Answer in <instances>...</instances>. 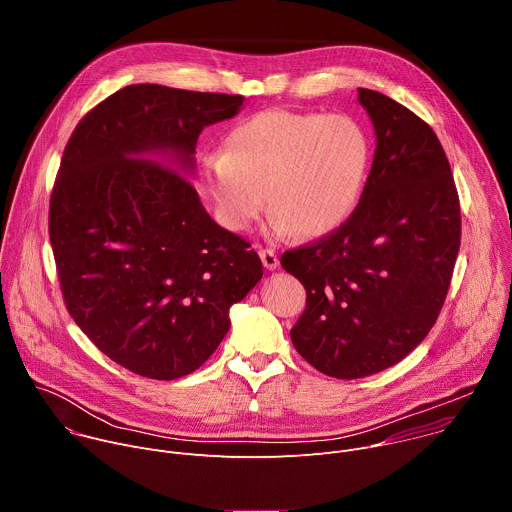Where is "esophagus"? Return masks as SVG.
Wrapping results in <instances>:
<instances>
[{"instance_id":"1","label":"esophagus","mask_w":512,"mask_h":512,"mask_svg":"<svg viewBox=\"0 0 512 512\" xmlns=\"http://www.w3.org/2000/svg\"><path fill=\"white\" fill-rule=\"evenodd\" d=\"M259 257H261L265 269L273 271V269L279 267V259H277V253H275L273 249H261V251H259Z\"/></svg>"}]
</instances>
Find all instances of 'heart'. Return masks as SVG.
Wrapping results in <instances>:
<instances>
[{
    "mask_svg": "<svg viewBox=\"0 0 512 512\" xmlns=\"http://www.w3.org/2000/svg\"><path fill=\"white\" fill-rule=\"evenodd\" d=\"M371 162V135L352 115L267 109L204 156L202 180L227 229L247 231L269 204L275 235L320 239L356 210Z\"/></svg>",
    "mask_w": 512,
    "mask_h": 512,
    "instance_id": "1",
    "label": "heart"
}]
</instances>
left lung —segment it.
Wrapping results in <instances>:
<instances>
[{"label":"left lung","mask_w":512,"mask_h":512,"mask_svg":"<svg viewBox=\"0 0 512 512\" xmlns=\"http://www.w3.org/2000/svg\"><path fill=\"white\" fill-rule=\"evenodd\" d=\"M358 103L377 148L356 210L328 237L281 255L308 296L291 342L334 379L381 373L429 334L460 251V200L440 139L383 93L358 89Z\"/></svg>","instance_id":"left-lung-1"}]
</instances>
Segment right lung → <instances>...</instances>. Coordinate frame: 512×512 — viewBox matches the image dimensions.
I'll list each match as a JSON object with an SVG mask.
<instances>
[{"mask_svg":"<svg viewBox=\"0 0 512 512\" xmlns=\"http://www.w3.org/2000/svg\"><path fill=\"white\" fill-rule=\"evenodd\" d=\"M245 97L129 85L72 131L48 231L68 314L127 371L194 373L263 277L251 245L218 227L184 174L204 127Z\"/></svg>","mask_w":512,"mask_h":512,"instance_id":"obj_1","label":"right lung"}]
</instances>
